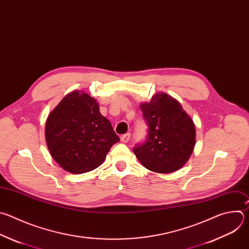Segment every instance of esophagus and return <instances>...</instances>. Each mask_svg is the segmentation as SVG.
Listing matches in <instances>:
<instances>
[{"mask_svg":"<svg viewBox=\"0 0 249 249\" xmlns=\"http://www.w3.org/2000/svg\"><path fill=\"white\" fill-rule=\"evenodd\" d=\"M129 139H130V133H125V134H123V135L121 136V141L124 142V143L128 142Z\"/></svg>","mask_w":249,"mask_h":249,"instance_id":"34e87169","label":"esophagus"}]
</instances>
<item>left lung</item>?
<instances>
[{
  "label": "left lung",
  "instance_id": "1",
  "mask_svg": "<svg viewBox=\"0 0 249 249\" xmlns=\"http://www.w3.org/2000/svg\"><path fill=\"white\" fill-rule=\"evenodd\" d=\"M148 125L146 139L133 147L139 162L148 170L169 174L179 170L195 145V126L181 105L166 93L155 94L140 104Z\"/></svg>",
  "mask_w": 249,
  "mask_h": 249
}]
</instances>
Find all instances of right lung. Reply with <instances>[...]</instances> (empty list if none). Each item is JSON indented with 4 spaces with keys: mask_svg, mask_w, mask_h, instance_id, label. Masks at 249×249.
<instances>
[{
    "mask_svg": "<svg viewBox=\"0 0 249 249\" xmlns=\"http://www.w3.org/2000/svg\"><path fill=\"white\" fill-rule=\"evenodd\" d=\"M45 134L54 160L71 174L100 166L111 147L120 141L95 99L79 91L68 94L49 115Z\"/></svg>",
    "mask_w": 249,
    "mask_h": 249,
    "instance_id": "1",
    "label": "right lung"
}]
</instances>
